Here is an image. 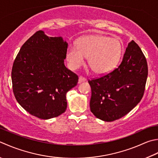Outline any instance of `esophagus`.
I'll list each match as a JSON object with an SVG mask.
<instances>
[{
  "label": "esophagus",
  "instance_id": "34e87169",
  "mask_svg": "<svg viewBox=\"0 0 158 158\" xmlns=\"http://www.w3.org/2000/svg\"><path fill=\"white\" fill-rule=\"evenodd\" d=\"M85 81H86V79L84 78V77H79V83L84 82Z\"/></svg>",
  "mask_w": 158,
  "mask_h": 158
}]
</instances>
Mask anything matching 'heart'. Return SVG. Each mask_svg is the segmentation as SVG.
Returning <instances> with one entry per match:
<instances>
[{
    "mask_svg": "<svg viewBox=\"0 0 158 158\" xmlns=\"http://www.w3.org/2000/svg\"><path fill=\"white\" fill-rule=\"evenodd\" d=\"M122 45L118 40L101 35L82 37L77 47L70 46L66 51V60L71 69H78L88 57L89 67L98 75L112 71L118 64L122 54Z\"/></svg>",
    "mask_w": 158,
    "mask_h": 158,
    "instance_id": "b5f03b06",
    "label": "heart"
}]
</instances>
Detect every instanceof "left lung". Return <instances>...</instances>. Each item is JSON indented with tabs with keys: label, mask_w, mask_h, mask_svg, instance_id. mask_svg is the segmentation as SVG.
I'll return each instance as SVG.
<instances>
[{
	"label": "left lung",
	"mask_w": 158,
	"mask_h": 158,
	"mask_svg": "<svg viewBox=\"0 0 158 158\" xmlns=\"http://www.w3.org/2000/svg\"><path fill=\"white\" fill-rule=\"evenodd\" d=\"M148 75L146 58L132 40L120 66L98 79L88 81L92 96L90 111L97 118L112 122L122 118L143 97Z\"/></svg>",
	"instance_id": "1"
}]
</instances>
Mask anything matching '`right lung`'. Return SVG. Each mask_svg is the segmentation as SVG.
<instances>
[{"label":"right lung","instance_id":"obj_1","mask_svg":"<svg viewBox=\"0 0 158 158\" xmlns=\"http://www.w3.org/2000/svg\"><path fill=\"white\" fill-rule=\"evenodd\" d=\"M68 43L38 31L22 46L12 67L15 99L31 115L50 119L66 110V93L78 77L64 65Z\"/></svg>","mask_w":158,"mask_h":158}]
</instances>
